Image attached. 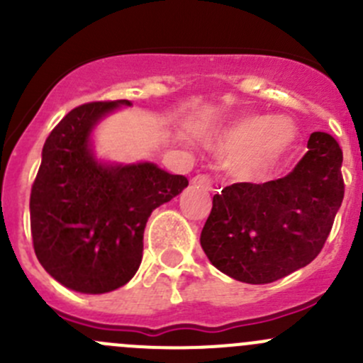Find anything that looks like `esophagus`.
I'll return each mask as SVG.
<instances>
[{
  "mask_svg": "<svg viewBox=\"0 0 363 363\" xmlns=\"http://www.w3.org/2000/svg\"><path fill=\"white\" fill-rule=\"evenodd\" d=\"M191 184L196 186V188H203V189H211L212 186V179L208 177L207 174H199L191 179Z\"/></svg>",
  "mask_w": 363,
  "mask_h": 363,
  "instance_id": "34e87169",
  "label": "esophagus"
}]
</instances>
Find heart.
I'll return each mask as SVG.
<instances>
[{
    "label": "heart",
    "mask_w": 363,
    "mask_h": 363,
    "mask_svg": "<svg viewBox=\"0 0 363 363\" xmlns=\"http://www.w3.org/2000/svg\"><path fill=\"white\" fill-rule=\"evenodd\" d=\"M295 138L296 128L291 121L252 116L226 128L219 138V149L225 152L247 151L240 161V170L250 175L279 160L294 145Z\"/></svg>",
    "instance_id": "obj_1"
}]
</instances>
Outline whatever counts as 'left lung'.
Wrapping results in <instances>:
<instances>
[{"mask_svg":"<svg viewBox=\"0 0 363 363\" xmlns=\"http://www.w3.org/2000/svg\"><path fill=\"white\" fill-rule=\"evenodd\" d=\"M307 149L284 177L235 182L214 195L200 244L216 269L267 284L320 255L344 199L342 151L323 131L311 133Z\"/></svg>","mask_w":363,"mask_h":363,"instance_id":"obj_1","label":"left lung"}]
</instances>
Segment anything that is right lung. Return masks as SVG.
Masks as SVG:
<instances>
[{"label":"right lung","mask_w":363,"mask_h":363,"mask_svg":"<svg viewBox=\"0 0 363 363\" xmlns=\"http://www.w3.org/2000/svg\"><path fill=\"white\" fill-rule=\"evenodd\" d=\"M128 100L69 111L43 144L31 188L33 247L43 269L80 294L124 286L142 262L149 216L188 186L155 163L101 164L89 147L94 124Z\"/></svg>","instance_id":"add662e5"}]
</instances>
